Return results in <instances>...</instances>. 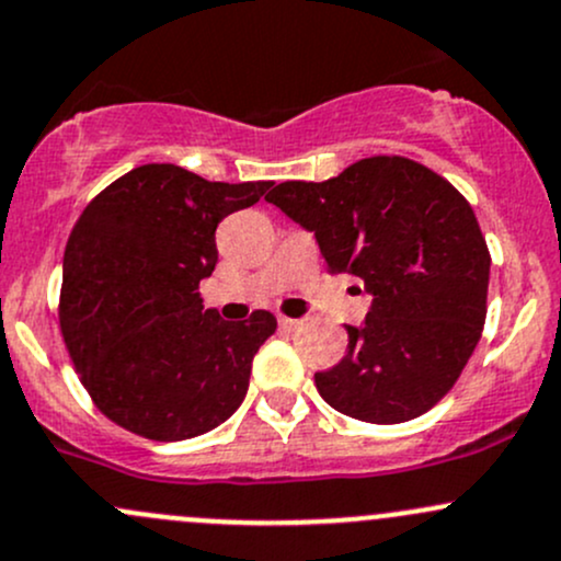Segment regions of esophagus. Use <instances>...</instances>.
Segmentation results:
<instances>
[{
	"label": "esophagus",
	"instance_id": "34e87169",
	"mask_svg": "<svg viewBox=\"0 0 561 561\" xmlns=\"http://www.w3.org/2000/svg\"><path fill=\"white\" fill-rule=\"evenodd\" d=\"M278 323H280V329H286V331H297L299 327H302L305 321H299V318H288V316H280V318H278Z\"/></svg>",
	"mask_w": 561,
	"mask_h": 561
}]
</instances>
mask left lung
I'll list each match as a JSON object with an SVG mask.
<instances>
[{
	"instance_id": "1",
	"label": "left lung",
	"mask_w": 561,
	"mask_h": 561,
	"mask_svg": "<svg viewBox=\"0 0 561 561\" xmlns=\"http://www.w3.org/2000/svg\"><path fill=\"white\" fill-rule=\"evenodd\" d=\"M316 232L331 275L375 297L347 327L345 358L316 375L329 407L375 425L407 423L455 388L486 321L490 249L471 203L401 154L353 162L329 182H283L267 195Z\"/></svg>"
}]
</instances>
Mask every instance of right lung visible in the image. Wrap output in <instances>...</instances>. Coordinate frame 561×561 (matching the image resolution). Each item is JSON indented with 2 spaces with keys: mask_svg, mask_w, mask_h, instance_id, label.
Wrapping results in <instances>:
<instances>
[{
  "mask_svg": "<svg viewBox=\"0 0 561 561\" xmlns=\"http://www.w3.org/2000/svg\"><path fill=\"white\" fill-rule=\"evenodd\" d=\"M273 182H208L168 162L101 190L64 251L58 323L101 414L136 436L182 442L225 423L249 390L251 360L278 329L273 312L225 321L203 310L216 227Z\"/></svg>",
  "mask_w": 561,
  "mask_h": 561,
  "instance_id": "1",
  "label": "right lung"
}]
</instances>
